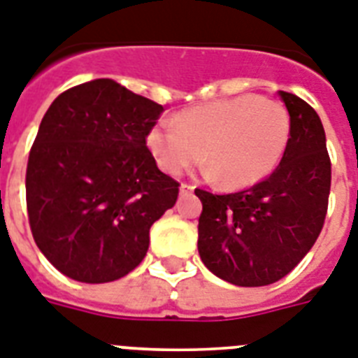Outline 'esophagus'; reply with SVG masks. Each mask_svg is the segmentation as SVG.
I'll return each mask as SVG.
<instances>
[{
    "label": "esophagus",
    "instance_id": "obj_1",
    "mask_svg": "<svg viewBox=\"0 0 358 358\" xmlns=\"http://www.w3.org/2000/svg\"><path fill=\"white\" fill-rule=\"evenodd\" d=\"M193 191H194V185H191V184L180 185V193L182 194H189V193H193Z\"/></svg>",
    "mask_w": 358,
    "mask_h": 358
}]
</instances>
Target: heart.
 <instances>
[{"label":"heart","mask_w":358,"mask_h":358,"mask_svg":"<svg viewBox=\"0 0 358 358\" xmlns=\"http://www.w3.org/2000/svg\"><path fill=\"white\" fill-rule=\"evenodd\" d=\"M291 118L278 101L242 94L196 105L156 123L147 147L164 173L178 176L203 160L225 185L266 178L286 152Z\"/></svg>","instance_id":"heart-1"}]
</instances>
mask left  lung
<instances>
[{
  "label": "left lung",
  "mask_w": 358,
  "mask_h": 358,
  "mask_svg": "<svg viewBox=\"0 0 358 358\" xmlns=\"http://www.w3.org/2000/svg\"><path fill=\"white\" fill-rule=\"evenodd\" d=\"M291 118L280 164L266 180L236 193H194L202 202L198 253L213 275L235 286L280 280L322 231L331 162L318 114L302 98L278 91Z\"/></svg>",
  "instance_id": "1"
}]
</instances>
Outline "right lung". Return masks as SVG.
Wrapping results in <instances>:
<instances>
[{"mask_svg": "<svg viewBox=\"0 0 358 358\" xmlns=\"http://www.w3.org/2000/svg\"><path fill=\"white\" fill-rule=\"evenodd\" d=\"M164 107L109 78L62 92L40 123L27 164L36 245L85 284L118 280L142 262L149 229L178 198L145 138Z\"/></svg>", "mask_w": 358, "mask_h": 358, "instance_id": "right-lung-1", "label": "right lung"}]
</instances>
